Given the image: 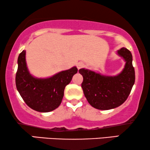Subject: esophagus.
<instances>
[{"label":"esophagus","instance_id":"34e87169","mask_svg":"<svg viewBox=\"0 0 150 150\" xmlns=\"http://www.w3.org/2000/svg\"><path fill=\"white\" fill-rule=\"evenodd\" d=\"M83 67H84V64L83 63H79L77 64V68L78 69H81V68H82Z\"/></svg>","mask_w":150,"mask_h":150}]
</instances>
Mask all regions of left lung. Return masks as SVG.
Instances as JSON below:
<instances>
[{"label": "left lung", "instance_id": "8db88e82", "mask_svg": "<svg viewBox=\"0 0 150 150\" xmlns=\"http://www.w3.org/2000/svg\"><path fill=\"white\" fill-rule=\"evenodd\" d=\"M125 62L123 69L116 76H105L89 69H79L83 76L81 87L85 98L93 108L108 110L121 105L127 100L135 82L132 53L122 47L116 52Z\"/></svg>", "mask_w": 150, "mask_h": 150}]
</instances>
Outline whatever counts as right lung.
<instances>
[{"label":"right lung","instance_id":"right-lung-1","mask_svg":"<svg viewBox=\"0 0 150 150\" xmlns=\"http://www.w3.org/2000/svg\"><path fill=\"white\" fill-rule=\"evenodd\" d=\"M26 51L23 50L18 58V69L16 85L25 103L32 110L49 112L58 108L64 96V89L73 76L77 73L76 67L61 71L48 78H37L31 74L27 66Z\"/></svg>","mask_w":150,"mask_h":150}]
</instances>
